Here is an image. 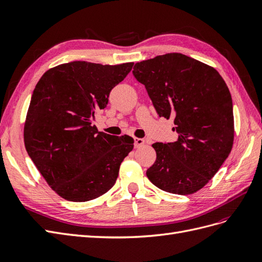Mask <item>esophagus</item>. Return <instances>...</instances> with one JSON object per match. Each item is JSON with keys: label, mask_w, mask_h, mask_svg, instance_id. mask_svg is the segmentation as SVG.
Returning <instances> with one entry per match:
<instances>
[{"label": "esophagus", "mask_w": 262, "mask_h": 262, "mask_svg": "<svg viewBox=\"0 0 262 262\" xmlns=\"http://www.w3.org/2000/svg\"><path fill=\"white\" fill-rule=\"evenodd\" d=\"M145 144V141L143 139L141 138H136L134 139V146H136V148H139L141 146H143Z\"/></svg>", "instance_id": "obj_1"}]
</instances>
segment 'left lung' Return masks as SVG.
<instances>
[{
	"mask_svg": "<svg viewBox=\"0 0 262 262\" xmlns=\"http://www.w3.org/2000/svg\"><path fill=\"white\" fill-rule=\"evenodd\" d=\"M132 73L145 86L160 117L175 118L178 140L154 143L156 161L146 176L157 188L191 194L215 175L231 153L234 115L231 93L217 71L181 53L136 63Z\"/></svg>",
	"mask_w": 262,
	"mask_h": 262,
	"instance_id": "left-lung-1",
	"label": "left lung"
}]
</instances>
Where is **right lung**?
Listing matches in <instances>:
<instances>
[{
  "label": "right lung",
  "mask_w": 262,
  "mask_h": 262,
  "mask_svg": "<svg viewBox=\"0 0 262 262\" xmlns=\"http://www.w3.org/2000/svg\"><path fill=\"white\" fill-rule=\"evenodd\" d=\"M134 63L102 66L73 61L54 67L37 83L24 126L27 153L53 191L85 202L106 193L133 149L130 137H114L92 125L114 87Z\"/></svg>",
  "instance_id": "right-lung-1"
}]
</instances>
